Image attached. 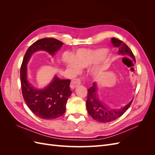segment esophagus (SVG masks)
<instances>
[{"instance_id":"1","label":"esophagus","mask_w":155,"mask_h":155,"mask_svg":"<svg viewBox=\"0 0 155 155\" xmlns=\"http://www.w3.org/2000/svg\"><path fill=\"white\" fill-rule=\"evenodd\" d=\"M81 79L79 78H76L72 80L71 83H70V87L72 88H75L76 87H77L78 86L81 85Z\"/></svg>"}]
</instances>
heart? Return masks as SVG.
I'll return each mask as SVG.
<instances>
[{"label":"heart","mask_w":155,"mask_h":155,"mask_svg":"<svg viewBox=\"0 0 155 155\" xmlns=\"http://www.w3.org/2000/svg\"><path fill=\"white\" fill-rule=\"evenodd\" d=\"M107 50L102 48L91 50L82 48L77 50L74 55L64 54L63 58V63L66 66L72 69L75 73L79 72L80 67H86L104 58L107 54ZM98 70H93L94 74L97 73Z\"/></svg>","instance_id":"obj_1"}]
</instances>
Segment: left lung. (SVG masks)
I'll return each mask as SVG.
<instances>
[{
    "instance_id": "obj_1",
    "label": "left lung",
    "mask_w": 155,
    "mask_h": 155,
    "mask_svg": "<svg viewBox=\"0 0 155 155\" xmlns=\"http://www.w3.org/2000/svg\"><path fill=\"white\" fill-rule=\"evenodd\" d=\"M111 41L114 47L118 48L119 54L129 56L136 62L135 57L132 51L122 41L113 37L111 39ZM87 91V100L86 101L87 111L89 115L94 120L101 123L110 122V121L118 119L125 113L133 102L132 100L129 104L120 109H112L109 107L102 104L101 101L98 99L96 94V85L95 82L93 83V86L88 88Z\"/></svg>"
}]
</instances>
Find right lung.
I'll return each instance as SVG.
<instances>
[{"instance_id":"obj_1","label":"right lung","mask_w":155,"mask_h":155,"mask_svg":"<svg viewBox=\"0 0 155 155\" xmlns=\"http://www.w3.org/2000/svg\"><path fill=\"white\" fill-rule=\"evenodd\" d=\"M63 43L54 38L41 39L33 43L23 58L20 78L23 98L30 110L41 119L53 120L61 116L66 111V105L72 91L70 79H60L55 76L50 85L37 89L27 80V63L33 53L45 50L54 55Z\"/></svg>"}]
</instances>
